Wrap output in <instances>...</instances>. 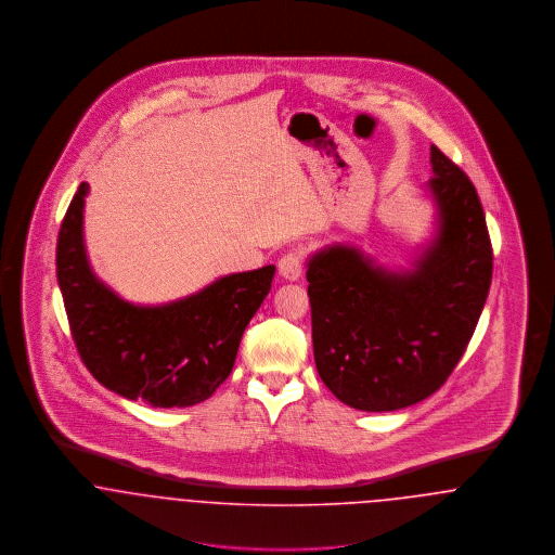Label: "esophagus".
Here are the masks:
<instances>
[{
	"label": "esophagus",
	"mask_w": 555,
	"mask_h": 555,
	"mask_svg": "<svg viewBox=\"0 0 555 555\" xmlns=\"http://www.w3.org/2000/svg\"><path fill=\"white\" fill-rule=\"evenodd\" d=\"M304 270V251H289L279 260V274L287 281H297Z\"/></svg>",
	"instance_id": "esophagus-1"
}]
</instances>
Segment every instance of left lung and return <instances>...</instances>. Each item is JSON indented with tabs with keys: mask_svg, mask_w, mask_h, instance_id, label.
<instances>
[{
	"mask_svg": "<svg viewBox=\"0 0 555 555\" xmlns=\"http://www.w3.org/2000/svg\"><path fill=\"white\" fill-rule=\"evenodd\" d=\"M435 231L410 268L333 243L308 258L314 360L349 408L393 412L433 396L460 362L485 308L493 251L470 179L430 145Z\"/></svg>",
	"mask_w": 555,
	"mask_h": 555,
	"instance_id": "8db88e82",
	"label": "left lung"
}]
</instances>
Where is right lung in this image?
I'll list each match as a JSON object with an SVG mask.
<instances>
[{"label": "right lung", "instance_id": "obj_1", "mask_svg": "<svg viewBox=\"0 0 555 555\" xmlns=\"http://www.w3.org/2000/svg\"><path fill=\"white\" fill-rule=\"evenodd\" d=\"M80 183L57 235V285L80 360L106 389L152 408L206 401L231 374L245 326L262 306L274 266L216 279L186 297L141 306L93 272L82 235Z\"/></svg>", "mask_w": 555, "mask_h": 555}]
</instances>
